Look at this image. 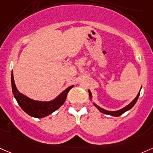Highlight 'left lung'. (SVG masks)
<instances>
[{
	"label": "left lung",
	"instance_id": "obj_1",
	"mask_svg": "<svg viewBox=\"0 0 153 153\" xmlns=\"http://www.w3.org/2000/svg\"><path fill=\"white\" fill-rule=\"evenodd\" d=\"M89 97H90V100H91V98H92V96H91V91H90V90H89ZM139 94H140V91L139 92V94H137V96H136V98H135L134 100H133V101L131 102L130 104H128V105H126L125 107H124L123 108L120 109V110H118V111H107V110H105V109L102 108H100V106H98L96 105L94 102H93V104H94V105L95 106L96 108L98 109V110L100 111L101 112V113H103L105 114H107V115H111V116H114V117H120V116H121L123 114L125 113V112H126L127 111L130 110V109H131L133 107V105L136 104V101H137L138 98H139Z\"/></svg>",
	"mask_w": 153,
	"mask_h": 153
}]
</instances>
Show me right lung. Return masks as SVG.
I'll return each mask as SVG.
<instances>
[{"mask_svg": "<svg viewBox=\"0 0 153 153\" xmlns=\"http://www.w3.org/2000/svg\"><path fill=\"white\" fill-rule=\"evenodd\" d=\"M12 72H12V75H11L12 92L17 103L25 113L28 114L30 117H36V118H43V117H47L57 110L59 108H60L65 102L69 91L74 86H69L53 100L48 101V102L33 100L22 94L17 90L15 83H14Z\"/></svg>", "mask_w": 153, "mask_h": 153, "instance_id": "add662e5", "label": "right lung"}]
</instances>
